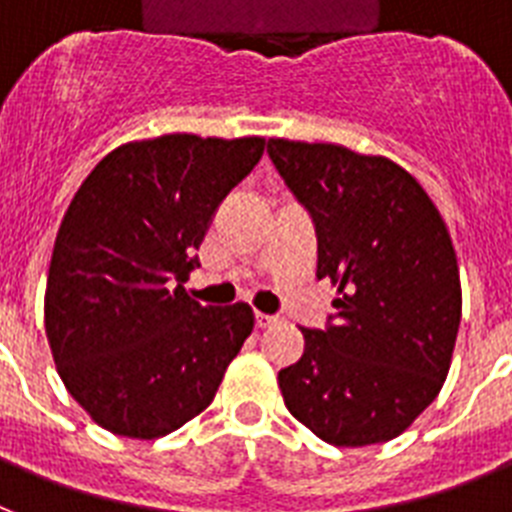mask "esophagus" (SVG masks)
<instances>
[{"label":"esophagus","instance_id":"34e87169","mask_svg":"<svg viewBox=\"0 0 512 512\" xmlns=\"http://www.w3.org/2000/svg\"><path fill=\"white\" fill-rule=\"evenodd\" d=\"M278 317H273V315H263V312H255V325L260 330L263 328H270V325H273V322H276Z\"/></svg>","mask_w":512,"mask_h":512}]
</instances>
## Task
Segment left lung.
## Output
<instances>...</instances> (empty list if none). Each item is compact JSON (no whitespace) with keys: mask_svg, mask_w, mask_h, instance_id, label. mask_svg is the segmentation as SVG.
<instances>
[{"mask_svg":"<svg viewBox=\"0 0 512 512\" xmlns=\"http://www.w3.org/2000/svg\"><path fill=\"white\" fill-rule=\"evenodd\" d=\"M309 210L317 278L338 286L325 330L299 328L302 359L278 372L294 419L338 448L388 442L435 401L461 325V276L440 210L385 156L268 140Z\"/></svg>","mask_w":512,"mask_h":512,"instance_id":"8db88e82","label":"left lung"}]
</instances>
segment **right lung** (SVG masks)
<instances>
[{
    "label": "right lung",
    "mask_w": 512,
    "mask_h": 512,
    "mask_svg": "<svg viewBox=\"0 0 512 512\" xmlns=\"http://www.w3.org/2000/svg\"><path fill=\"white\" fill-rule=\"evenodd\" d=\"M263 150L255 135L132 140L72 197L46 281V338L98 427L156 440L216 398L255 315L244 302L203 307L182 283L218 205Z\"/></svg>",
    "instance_id": "obj_1"
}]
</instances>
